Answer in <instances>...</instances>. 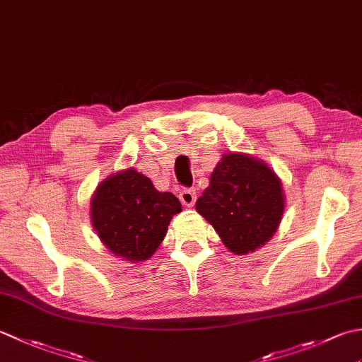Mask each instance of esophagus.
<instances>
[{
	"label": "esophagus",
	"instance_id": "1",
	"mask_svg": "<svg viewBox=\"0 0 362 362\" xmlns=\"http://www.w3.org/2000/svg\"><path fill=\"white\" fill-rule=\"evenodd\" d=\"M179 199H180V202H182L183 205H185V206H193V205L196 204L197 194H196V191H194V189L185 188V189H182V191H180Z\"/></svg>",
	"mask_w": 362,
	"mask_h": 362
}]
</instances>
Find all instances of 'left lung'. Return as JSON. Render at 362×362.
<instances>
[{
	"mask_svg": "<svg viewBox=\"0 0 362 362\" xmlns=\"http://www.w3.org/2000/svg\"><path fill=\"white\" fill-rule=\"evenodd\" d=\"M286 197L283 183L263 160L226 152L210 175L196 210L213 226L226 247L247 255L271 240L279 228Z\"/></svg>",
	"mask_w": 362,
	"mask_h": 362,
	"instance_id": "8db88e82",
	"label": "left lung"
}]
</instances>
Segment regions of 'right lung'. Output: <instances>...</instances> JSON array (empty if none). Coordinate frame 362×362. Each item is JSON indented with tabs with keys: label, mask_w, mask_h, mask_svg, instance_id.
<instances>
[{
	"label": "right lung",
	"mask_w": 362,
	"mask_h": 362,
	"mask_svg": "<svg viewBox=\"0 0 362 362\" xmlns=\"http://www.w3.org/2000/svg\"><path fill=\"white\" fill-rule=\"evenodd\" d=\"M182 205L160 193L149 177L127 168L104 179L90 201V219L99 240L115 257L130 263L149 259L166 236Z\"/></svg>",
	"instance_id": "right-lung-1"
}]
</instances>
